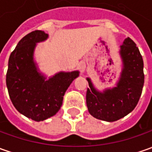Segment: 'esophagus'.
<instances>
[{"instance_id":"34e87169","label":"esophagus","mask_w":152,"mask_h":152,"mask_svg":"<svg viewBox=\"0 0 152 152\" xmlns=\"http://www.w3.org/2000/svg\"><path fill=\"white\" fill-rule=\"evenodd\" d=\"M78 68H79V71H81V73H83L84 71H86V63H85V62H81V63L79 64Z\"/></svg>"}]
</instances>
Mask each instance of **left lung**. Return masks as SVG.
Listing matches in <instances>:
<instances>
[{"label": "left lung", "instance_id": "1", "mask_svg": "<svg viewBox=\"0 0 152 152\" xmlns=\"http://www.w3.org/2000/svg\"><path fill=\"white\" fill-rule=\"evenodd\" d=\"M123 71L117 86L97 92L89 78L90 88L86 91V106L96 118L113 122L133 111L138 103L144 86V63L138 47L130 38L120 46Z\"/></svg>", "mask_w": 152, "mask_h": 152}]
</instances>
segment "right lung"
I'll return each instance as SVG.
<instances>
[{
	"label": "right lung",
	"mask_w": 152,
	"mask_h": 152,
	"mask_svg": "<svg viewBox=\"0 0 152 152\" xmlns=\"http://www.w3.org/2000/svg\"><path fill=\"white\" fill-rule=\"evenodd\" d=\"M48 38L44 31L35 30L24 36L11 53L7 72L9 97L16 109L35 121H43L60 110L63 97L78 71L60 72L45 80L34 62L36 44Z\"/></svg>",
	"instance_id": "add662e5"
}]
</instances>
